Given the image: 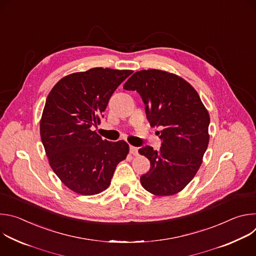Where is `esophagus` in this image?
Listing matches in <instances>:
<instances>
[{
	"mask_svg": "<svg viewBox=\"0 0 256 256\" xmlns=\"http://www.w3.org/2000/svg\"><path fill=\"white\" fill-rule=\"evenodd\" d=\"M130 154L134 155V156H138V149L136 147H134V146H130Z\"/></svg>",
	"mask_w": 256,
	"mask_h": 256,
	"instance_id": "obj_1",
	"label": "esophagus"
}]
</instances>
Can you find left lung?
<instances>
[{"label":"left lung","mask_w":256,"mask_h":256,"mask_svg":"<svg viewBox=\"0 0 256 256\" xmlns=\"http://www.w3.org/2000/svg\"><path fill=\"white\" fill-rule=\"evenodd\" d=\"M124 88L140 95L150 124L162 128L159 151L150 146L138 150L151 163L140 177L142 188L158 196L181 192L196 176L208 148V109L188 81L166 70L136 72Z\"/></svg>","instance_id":"left-lung-1"}]
</instances>
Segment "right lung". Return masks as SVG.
<instances>
[{
	"instance_id": "obj_1",
	"label": "right lung",
	"mask_w": 256,
	"mask_h": 256,
	"mask_svg": "<svg viewBox=\"0 0 256 256\" xmlns=\"http://www.w3.org/2000/svg\"><path fill=\"white\" fill-rule=\"evenodd\" d=\"M132 72L108 68L72 72L46 98L40 126L46 154L56 176L76 194L105 190L128 154L126 142L102 140L93 126L100 124L109 98Z\"/></svg>"
}]
</instances>
